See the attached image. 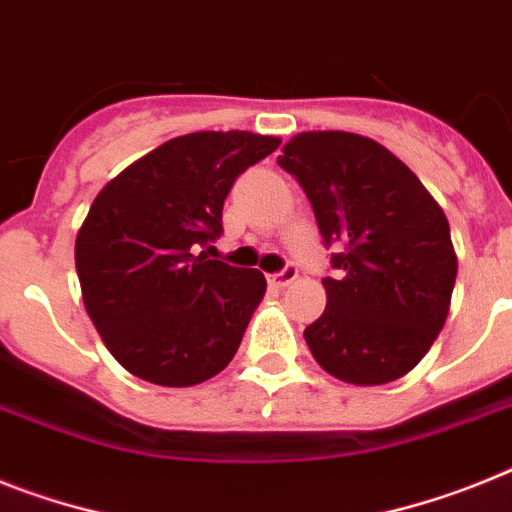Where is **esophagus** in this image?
<instances>
[{
    "mask_svg": "<svg viewBox=\"0 0 512 512\" xmlns=\"http://www.w3.org/2000/svg\"><path fill=\"white\" fill-rule=\"evenodd\" d=\"M296 276H299V270H296V265L289 263L283 270H278V273H270L268 281H270V286L283 289V286H289L291 281H296Z\"/></svg>",
    "mask_w": 512,
    "mask_h": 512,
    "instance_id": "obj_1",
    "label": "esophagus"
}]
</instances>
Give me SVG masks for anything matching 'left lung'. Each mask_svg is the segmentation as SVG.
<instances>
[{"label":"left lung","instance_id":"1","mask_svg":"<svg viewBox=\"0 0 512 512\" xmlns=\"http://www.w3.org/2000/svg\"><path fill=\"white\" fill-rule=\"evenodd\" d=\"M278 166L307 195L333 276L304 338L325 372L382 385L422 362L445 325L458 260L448 218L414 171L351 132H302Z\"/></svg>","mask_w":512,"mask_h":512}]
</instances>
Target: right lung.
Here are the masks:
<instances>
[{
    "label": "right lung",
    "mask_w": 512,
    "mask_h": 512,
    "mask_svg": "<svg viewBox=\"0 0 512 512\" xmlns=\"http://www.w3.org/2000/svg\"><path fill=\"white\" fill-rule=\"evenodd\" d=\"M281 145L252 132H192L158 145L93 200L75 242L83 302L119 364L187 388L234 359L265 294L260 270L208 260L239 174Z\"/></svg>",
    "instance_id": "obj_1"
}]
</instances>
